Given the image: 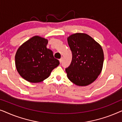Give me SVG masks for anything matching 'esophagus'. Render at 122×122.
<instances>
[{"mask_svg": "<svg viewBox=\"0 0 122 122\" xmlns=\"http://www.w3.org/2000/svg\"><path fill=\"white\" fill-rule=\"evenodd\" d=\"M62 60H63V58H61V59H59V61H60V63H61V62H62Z\"/></svg>", "mask_w": 122, "mask_h": 122, "instance_id": "esophagus-1", "label": "esophagus"}]
</instances>
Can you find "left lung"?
<instances>
[{"instance_id":"obj_1","label":"left lung","mask_w":122,"mask_h":122,"mask_svg":"<svg viewBox=\"0 0 122 122\" xmlns=\"http://www.w3.org/2000/svg\"><path fill=\"white\" fill-rule=\"evenodd\" d=\"M67 39L72 53L71 64L66 68L68 79L77 86H88L102 70L104 53L102 46L84 33L72 34Z\"/></svg>"}]
</instances>
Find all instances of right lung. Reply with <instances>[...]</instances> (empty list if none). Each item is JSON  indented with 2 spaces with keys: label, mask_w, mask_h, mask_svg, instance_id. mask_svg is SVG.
I'll list each match as a JSON object with an SVG mask.
<instances>
[{
  "label": "right lung",
  "mask_w": 122,
  "mask_h": 122,
  "mask_svg": "<svg viewBox=\"0 0 122 122\" xmlns=\"http://www.w3.org/2000/svg\"><path fill=\"white\" fill-rule=\"evenodd\" d=\"M48 40L34 36L21 45L16 51L15 60L18 72L31 83L42 81L59 64L53 51L46 48Z\"/></svg>",
  "instance_id": "1"
}]
</instances>
